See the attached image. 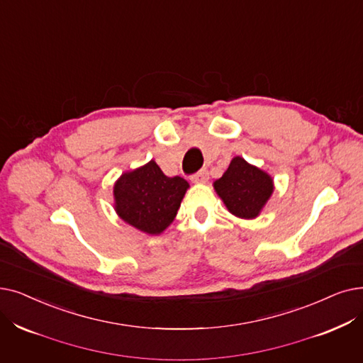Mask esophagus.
Wrapping results in <instances>:
<instances>
[{"instance_id":"esophagus-1","label":"esophagus","mask_w":363,"mask_h":363,"mask_svg":"<svg viewBox=\"0 0 363 363\" xmlns=\"http://www.w3.org/2000/svg\"><path fill=\"white\" fill-rule=\"evenodd\" d=\"M208 178H209V173H208V170H206V169H201V170H199L197 173H194V175L191 177L193 182H206V181H208Z\"/></svg>"}]
</instances>
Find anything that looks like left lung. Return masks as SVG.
I'll return each mask as SVG.
<instances>
[{
	"mask_svg": "<svg viewBox=\"0 0 363 363\" xmlns=\"http://www.w3.org/2000/svg\"><path fill=\"white\" fill-rule=\"evenodd\" d=\"M227 209L239 218L252 219L273 193V179L261 169L234 157L227 172L213 184Z\"/></svg>",
	"mask_w": 363,
	"mask_h": 363,
	"instance_id": "obj_1",
	"label": "left lung"
}]
</instances>
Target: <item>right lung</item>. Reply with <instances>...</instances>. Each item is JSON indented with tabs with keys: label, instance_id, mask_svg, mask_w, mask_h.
<instances>
[{
	"label": "right lung",
	"instance_id": "add662e5",
	"mask_svg": "<svg viewBox=\"0 0 363 363\" xmlns=\"http://www.w3.org/2000/svg\"><path fill=\"white\" fill-rule=\"evenodd\" d=\"M186 188L184 178H169L155 162H150L116 182V211L138 230L160 234L175 219Z\"/></svg>",
	"mask_w": 363,
	"mask_h": 363
}]
</instances>
